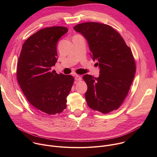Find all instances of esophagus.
Returning a JSON list of instances; mask_svg holds the SVG:
<instances>
[{
	"label": "esophagus",
	"mask_w": 157,
	"mask_h": 157,
	"mask_svg": "<svg viewBox=\"0 0 157 157\" xmlns=\"http://www.w3.org/2000/svg\"><path fill=\"white\" fill-rule=\"evenodd\" d=\"M75 79L76 81H81V77L79 75H75Z\"/></svg>",
	"instance_id": "obj_1"
}]
</instances>
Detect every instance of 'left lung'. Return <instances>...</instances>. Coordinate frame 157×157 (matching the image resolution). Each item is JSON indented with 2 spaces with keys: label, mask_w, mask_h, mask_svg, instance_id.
Segmentation results:
<instances>
[{
  "label": "left lung",
  "mask_w": 157,
  "mask_h": 157,
  "mask_svg": "<svg viewBox=\"0 0 157 157\" xmlns=\"http://www.w3.org/2000/svg\"><path fill=\"white\" fill-rule=\"evenodd\" d=\"M74 30L87 40L90 55L100 70L97 78L85 75L88 106L103 114L117 109L126 98L136 73L130 48L110 26L97 22L79 24Z\"/></svg>",
  "instance_id": "obj_1"
}]
</instances>
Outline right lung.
Listing matches in <instances>:
<instances>
[{
  "mask_svg": "<svg viewBox=\"0 0 157 157\" xmlns=\"http://www.w3.org/2000/svg\"><path fill=\"white\" fill-rule=\"evenodd\" d=\"M68 29L64 27L43 29L23 44L18 60V82L29 102L49 115L66 107L74 78L52 70L57 62V42Z\"/></svg>",
  "mask_w": 157,
  "mask_h": 157,
  "instance_id": "add662e5",
  "label": "right lung"
}]
</instances>
